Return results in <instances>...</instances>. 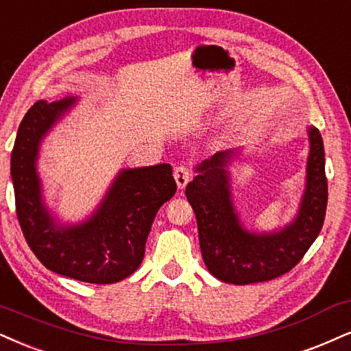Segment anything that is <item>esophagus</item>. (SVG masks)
<instances>
[{"mask_svg":"<svg viewBox=\"0 0 351 351\" xmlns=\"http://www.w3.org/2000/svg\"><path fill=\"white\" fill-rule=\"evenodd\" d=\"M190 176H192V174H190V169L187 166H177L174 169V179H176L177 187L184 189L185 185L189 184Z\"/></svg>","mask_w":351,"mask_h":351,"instance_id":"1","label":"esophagus"}]
</instances>
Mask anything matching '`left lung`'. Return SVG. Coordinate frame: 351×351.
<instances>
[{"label":"left lung","mask_w":351,"mask_h":351,"mask_svg":"<svg viewBox=\"0 0 351 351\" xmlns=\"http://www.w3.org/2000/svg\"><path fill=\"white\" fill-rule=\"evenodd\" d=\"M309 156L300 208L291 223L271 232L245 229L232 203L229 166L241 148L219 151L195 167L185 195L197 216L202 257L224 283L250 285L287 274L321 232L327 208L326 153L319 130L308 128Z\"/></svg>","instance_id":"8db88e82"}]
</instances>
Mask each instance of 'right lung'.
Here are the masks:
<instances>
[{"label": "right lung", "mask_w": 351, "mask_h": 351, "mask_svg": "<svg viewBox=\"0 0 351 351\" xmlns=\"http://www.w3.org/2000/svg\"><path fill=\"white\" fill-rule=\"evenodd\" d=\"M76 101H38L21 122L11 153L16 213L29 247L49 270L86 283H117L140 267L154 216L177 185L171 164L122 169L88 219L60 221L43 200L37 159L43 138Z\"/></svg>", "instance_id": "add662e5"}]
</instances>
